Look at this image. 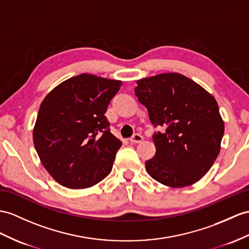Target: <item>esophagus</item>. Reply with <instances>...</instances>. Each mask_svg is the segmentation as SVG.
<instances>
[{
	"label": "esophagus",
	"mask_w": 249,
	"mask_h": 249,
	"mask_svg": "<svg viewBox=\"0 0 249 249\" xmlns=\"http://www.w3.org/2000/svg\"><path fill=\"white\" fill-rule=\"evenodd\" d=\"M143 141V137L141 134H134L131 138H130V142L132 143H139Z\"/></svg>",
	"instance_id": "esophagus-1"
}]
</instances>
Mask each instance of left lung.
Listing matches in <instances>:
<instances>
[{"instance_id": "obj_1", "label": "left lung", "mask_w": 249, "mask_h": 249, "mask_svg": "<svg viewBox=\"0 0 249 249\" xmlns=\"http://www.w3.org/2000/svg\"><path fill=\"white\" fill-rule=\"evenodd\" d=\"M135 95L155 126L156 153L145 161L152 178L172 188L193 185L213 165L221 150L224 121L214 97L178 72L137 80Z\"/></svg>"}]
</instances>
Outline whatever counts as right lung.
I'll return each instance as SVG.
<instances>
[{
    "mask_svg": "<svg viewBox=\"0 0 249 249\" xmlns=\"http://www.w3.org/2000/svg\"><path fill=\"white\" fill-rule=\"evenodd\" d=\"M121 81L90 74L71 77L46 95L33 132L41 162L71 189L99 183L111 172L121 142L106 112Z\"/></svg>",
    "mask_w": 249,
    "mask_h": 249,
    "instance_id": "add662e5",
    "label": "right lung"
}]
</instances>
